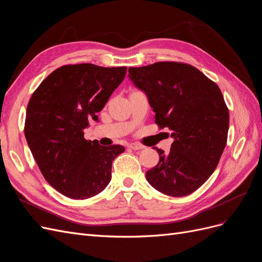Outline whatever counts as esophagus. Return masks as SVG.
I'll use <instances>...</instances> for the list:
<instances>
[{"mask_svg": "<svg viewBox=\"0 0 262 262\" xmlns=\"http://www.w3.org/2000/svg\"><path fill=\"white\" fill-rule=\"evenodd\" d=\"M129 147H130V148H132V149H134V150H138V149L144 148V146L142 145V144H140V143H131V144H129Z\"/></svg>", "mask_w": 262, "mask_h": 262, "instance_id": "obj_1", "label": "esophagus"}]
</instances>
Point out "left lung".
<instances>
[{
	"label": "left lung",
	"instance_id": "8db88e82",
	"mask_svg": "<svg viewBox=\"0 0 262 262\" xmlns=\"http://www.w3.org/2000/svg\"><path fill=\"white\" fill-rule=\"evenodd\" d=\"M129 78L146 95L155 123L173 139L168 154L154 147L160 162L146 171L148 184L170 196L192 193L215 170L226 145L229 114L221 90L179 62L129 68Z\"/></svg>",
	"mask_w": 262,
	"mask_h": 262
}]
</instances>
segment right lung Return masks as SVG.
Here are the masks:
<instances>
[{"label":"right lung","instance_id":"add662e5","mask_svg":"<svg viewBox=\"0 0 262 262\" xmlns=\"http://www.w3.org/2000/svg\"><path fill=\"white\" fill-rule=\"evenodd\" d=\"M126 68L81 63L63 66L47 76L31 96L26 112L25 137L48 184L76 200L89 199L112 179L121 145L101 146L84 139L90 120L121 84Z\"/></svg>","mask_w":262,"mask_h":262}]
</instances>
